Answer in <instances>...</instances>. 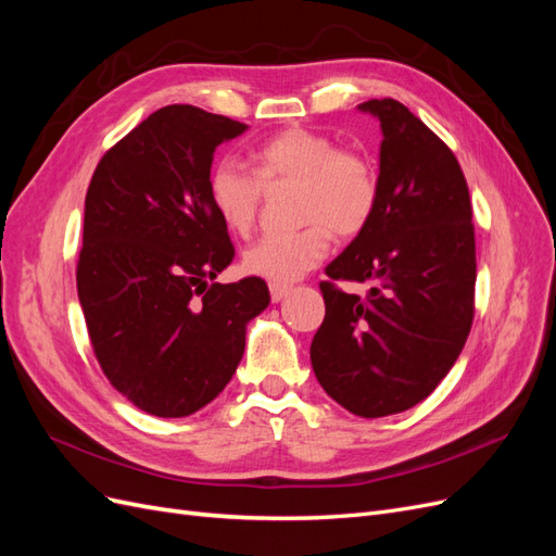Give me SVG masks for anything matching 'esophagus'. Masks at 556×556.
Wrapping results in <instances>:
<instances>
[{"label": "esophagus", "instance_id": "1", "mask_svg": "<svg viewBox=\"0 0 556 556\" xmlns=\"http://www.w3.org/2000/svg\"><path fill=\"white\" fill-rule=\"evenodd\" d=\"M268 290H271V301H274V304H280V301L290 294L288 285H271V288H268Z\"/></svg>", "mask_w": 556, "mask_h": 556}]
</instances>
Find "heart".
<instances>
[{
	"mask_svg": "<svg viewBox=\"0 0 556 556\" xmlns=\"http://www.w3.org/2000/svg\"><path fill=\"white\" fill-rule=\"evenodd\" d=\"M248 172L233 160H220L208 172V199L220 220L237 233L255 225L262 185L296 182L299 217L308 223L292 233H268L252 243L243 266L250 276L274 285L299 280L325 260L336 237H355L378 206V174L366 157L339 150L331 137L304 127L282 129L250 153Z\"/></svg>",
	"mask_w": 556,
	"mask_h": 556,
	"instance_id": "heart-1",
	"label": "heart"
}]
</instances>
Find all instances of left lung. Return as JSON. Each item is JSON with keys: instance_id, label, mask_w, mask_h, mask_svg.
<instances>
[{"instance_id": "8db88e82", "label": "left lung", "mask_w": 556, "mask_h": 556, "mask_svg": "<svg viewBox=\"0 0 556 556\" xmlns=\"http://www.w3.org/2000/svg\"><path fill=\"white\" fill-rule=\"evenodd\" d=\"M380 123L378 206L327 266L371 282L366 299L319 282L325 323L311 364L325 392L359 417L413 408L447 376L473 323L476 237L452 150L396 99L357 106Z\"/></svg>"}]
</instances>
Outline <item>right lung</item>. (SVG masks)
<instances>
[{"instance_id":"1","label":"right lung","mask_w":556,"mask_h":556,"mask_svg":"<svg viewBox=\"0 0 556 556\" xmlns=\"http://www.w3.org/2000/svg\"><path fill=\"white\" fill-rule=\"evenodd\" d=\"M245 129L190 104L164 106L90 180L78 301L102 371L150 415H192L220 394L248 323L271 301L257 276L215 282L233 245L208 199V172L215 148Z\"/></svg>"}]
</instances>
